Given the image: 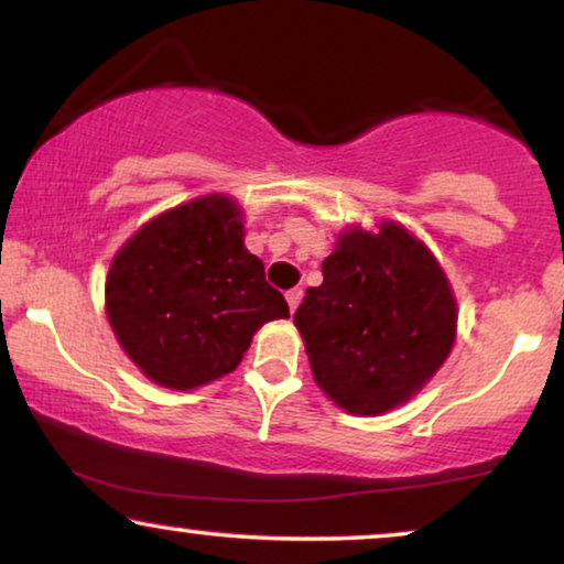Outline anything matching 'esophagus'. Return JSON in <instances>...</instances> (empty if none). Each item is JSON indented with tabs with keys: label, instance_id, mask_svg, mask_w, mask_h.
Segmentation results:
<instances>
[{
	"label": "esophagus",
	"instance_id": "obj_1",
	"mask_svg": "<svg viewBox=\"0 0 564 564\" xmlns=\"http://www.w3.org/2000/svg\"><path fill=\"white\" fill-rule=\"evenodd\" d=\"M300 300H303V290H300V288H295V290H290V292H288V305H290V311H292V313L297 311Z\"/></svg>",
	"mask_w": 564,
	"mask_h": 564
}]
</instances>
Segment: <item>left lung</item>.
Returning a JSON list of instances; mask_svg holds the SVG:
<instances>
[{"instance_id": "obj_1", "label": "left lung", "mask_w": 564, "mask_h": 564, "mask_svg": "<svg viewBox=\"0 0 564 564\" xmlns=\"http://www.w3.org/2000/svg\"><path fill=\"white\" fill-rule=\"evenodd\" d=\"M315 382L338 408L380 415L413 398L449 357L457 303L426 246L398 223L351 228L295 313Z\"/></svg>"}]
</instances>
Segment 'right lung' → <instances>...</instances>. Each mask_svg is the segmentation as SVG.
<instances>
[{
	"label": "right lung",
	"instance_id": "add662e5",
	"mask_svg": "<svg viewBox=\"0 0 564 564\" xmlns=\"http://www.w3.org/2000/svg\"><path fill=\"white\" fill-rule=\"evenodd\" d=\"M105 297L122 351L172 390L234 372L264 323L290 318L261 259L243 246L241 210L226 195L145 223L112 259Z\"/></svg>",
	"mask_w": 564,
	"mask_h": 564
}]
</instances>
